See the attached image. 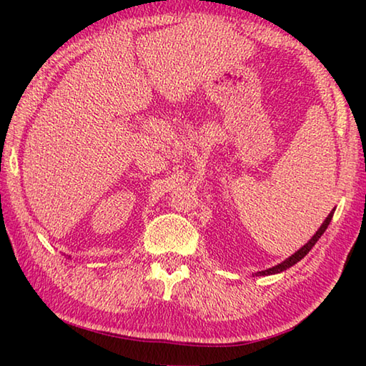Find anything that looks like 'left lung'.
<instances>
[{
    "mask_svg": "<svg viewBox=\"0 0 366 366\" xmlns=\"http://www.w3.org/2000/svg\"><path fill=\"white\" fill-rule=\"evenodd\" d=\"M334 212H336V208L332 209V212L327 214V218L323 221V224L320 226V229L317 232L313 234V237L308 240V242L303 245V247H300L299 250H297L294 255H290L289 258H286L284 259V262H281V263H277V264H274L272 266V268H268V269H264V271H257L255 274L253 276H269V274H277V272H282V271H286V269H289L290 266H294L295 263H299L300 259L307 255V253L313 249V245L318 242L320 240V237L321 235L325 234V231L327 229V226H330V222H331V219H332V214H334Z\"/></svg>",
    "mask_w": 366,
    "mask_h": 366,
    "instance_id": "left-lung-1",
    "label": "left lung"
}]
</instances>
